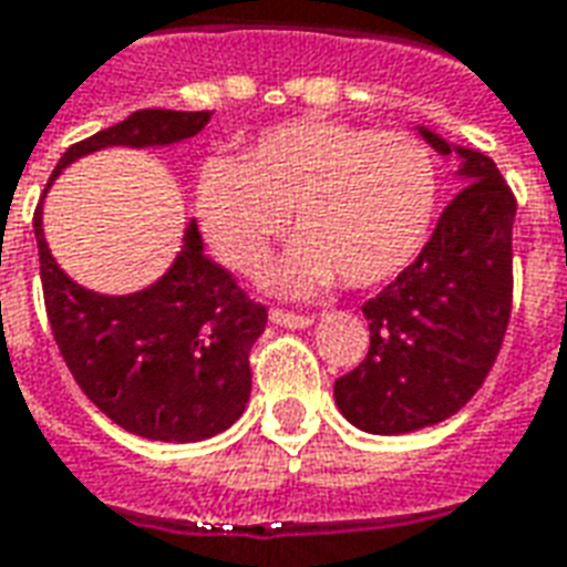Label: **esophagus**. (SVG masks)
Returning a JSON list of instances; mask_svg holds the SVG:
<instances>
[{
    "label": "esophagus",
    "instance_id": "esophagus-1",
    "mask_svg": "<svg viewBox=\"0 0 567 567\" xmlns=\"http://www.w3.org/2000/svg\"><path fill=\"white\" fill-rule=\"evenodd\" d=\"M272 324H282V328H309L312 324V316H303V312H288V309H270Z\"/></svg>",
    "mask_w": 567,
    "mask_h": 567
}]
</instances>
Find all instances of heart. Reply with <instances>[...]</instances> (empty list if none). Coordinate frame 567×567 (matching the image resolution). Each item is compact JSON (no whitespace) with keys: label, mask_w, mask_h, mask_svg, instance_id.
<instances>
[{"label":"heart","mask_w":567,"mask_h":567,"mask_svg":"<svg viewBox=\"0 0 567 567\" xmlns=\"http://www.w3.org/2000/svg\"><path fill=\"white\" fill-rule=\"evenodd\" d=\"M437 203L431 151L404 130L300 117L260 133L239 161L199 169L194 206L218 258L258 272L295 209L300 239L272 272L282 291L331 279L370 288L394 279L425 246Z\"/></svg>","instance_id":"obj_1"}]
</instances>
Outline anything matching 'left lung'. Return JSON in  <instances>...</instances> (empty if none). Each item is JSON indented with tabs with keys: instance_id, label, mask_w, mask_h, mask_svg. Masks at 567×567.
<instances>
[{
	"instance_id": "8db88e82",
	"label": "left lung",
	"mask_w": 567,
	"mask_h": 567,
	"mask_svg": "<svg viewBox=\"0 0 567 567\" xmlns=\"http://www.w3.org/2000/svg\"><path fill=\"white\" fill-rule=\"evenodd\" d=\"M458 154L462 190L419 258L364 303L368 358L333 382L337 406L370 434H406L455 416L486 382L513 307L516 197L492 157L422 130Z\"/></svg>"
}]
</instances>
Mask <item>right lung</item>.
<instances>
[{
  "label": "right lung",
  "instance_id": "add662e5",
  "mask_svg": "<svg viewBox=\"0 0 567 567\" xmlns=\"http://www.w3.org/2000/svg\"><path fill=\"white\" fill-rule=\"evenodd\" d=\"M209 117L212 112L142 109L75 142L54 175L109 145L145 148L190 140ZM32 227L56 349L105 416L130 434L166 443L215 437L243 416L251 394L248 352L264 333L267 307L203 255L197 224L185 230V248L161 282L127 297L93 295L56 267L42 234V206Z\"/></svg>",
  "mask_w": 567,
  "mask_h": 567
}]
</instances>
